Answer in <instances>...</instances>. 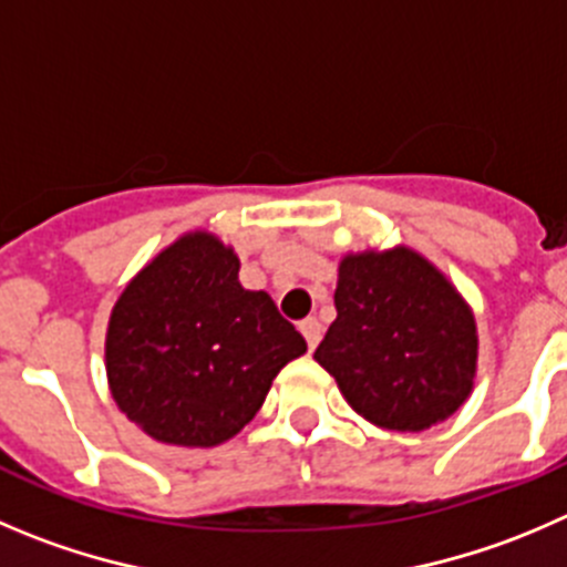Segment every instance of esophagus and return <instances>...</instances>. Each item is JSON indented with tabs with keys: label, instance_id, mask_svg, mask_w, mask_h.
Listing matches in <instances>:
<instances>
[{
	"label": "esophagus",
	"instance_id": "obj_1",
	"mask_svg": "<svg viewBox=\"0 0 567 567\" xmlns=\"http://www.w3.org/2000/svg\"><path fill=\"white\" fill-rule=\"evenodd\" d=\"M298 328H300V333L306 337V342H309V350H315L322 339L320 320H317V317H306V320H300Z\"/></svg>",
	"mask_w": 567,
	"mask_h": 567
}]
</instances>
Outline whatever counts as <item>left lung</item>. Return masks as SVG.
<instances>
[{
    "label": "left lung",
    "instance_id": "1",
    "mask_svg": "<svg viewBox=\"0 0 567 567\" xmlns=\"http://www.w3.org/2000/svg\"><path fill=\"white\" fill-rule=\"evenodd\" d=\"M333 306L315 359L355 414L379 429L425 431L465 406L478 370L476 317L423 252H344Z\"/></svg>",
    "mask_w": 567,
    "mask_h": 567
}]
</instances>
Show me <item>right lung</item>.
Wrapping results in <instances>:
<instances>
[{"instance_id": "add662e5", "label": "right lung", "mask_w": 567, "mask_h": 567, "mask_svg": "<svg viewBox=\"0 0 567 567\" xmlns=\"http://www.w3.org/2000/svg\"><path fill=\"white\" fill-rule=\"evenodd\" d=\"M306 339L267 292L239 284V256L188 230L131 278L111 309L105 373L116 406L147 436L214 449L261 409Z\"/></svg>"}]
</instances>
